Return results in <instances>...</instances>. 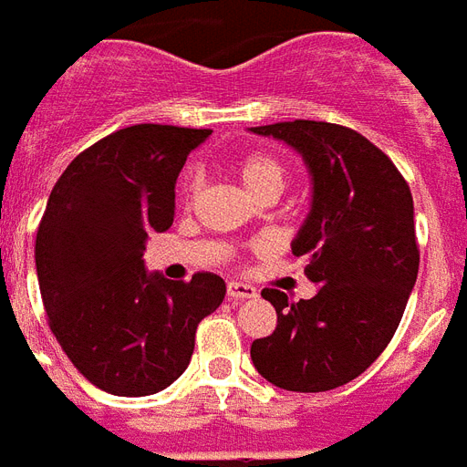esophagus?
Wrapping results in <instances>:
<instances>
[{"label": "esophagus", "instance_id": "34e87169", "mask_svg": "<svg viewBox=\"0 0 467 467\" xmlns=\"http://www.w3.org/2000/svg\"><path fill=\"white\" fill-rule=\"evenodd\" d=\"M227 296H230V299H254V296H257V289L252 285H243V282H230V285H227Z\"/></svg>", "mask_w": 467, "mask_h": 467}]
</instances>
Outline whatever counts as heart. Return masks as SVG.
<instances>
[{
    "mask_svg": "<svg viewBox=\"0 0 467 467\" xmlns=\"http://www.w3.org/2000/svg\"><path fill=\"white\" fill-rule=\"evenodd\" d=\"M237 175L252 195H265V192H279L285 185V168L275 155L250 153L237 161ZM202 190V175L192 171L185 181V202H192Z\"/></svg>",
    "mask_w": 467,
    "mask_h": 467,
    "instance_id": "1",
    "label": "heart"
}]
</instances>
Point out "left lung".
I'll return each mask as SVG.
<instances>
[{
    "label": "left lung",
    "instance_id": "left-lung-1",
    "mask_svg": "<svg viewBox=\"0 0 467 467\" xmlns=\"http://www.w3.org/2000/svg\"><path fill=\"white\" fill-rule=\"evenodd\" d=\"M296 148L314 181L312 213L292 252L319 282L292 302L262 289L277 329L252 341V364L269 383L299 393L331 391L364 374L399 329L420 252L406 178L381 148L339 123L285 120L252 128Z\"/></svg>",
    "mask_w": 467,
    "mask_h": 467
}]
</instances>
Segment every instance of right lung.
Instances as JSON below:
<instances>
[{"mask_svg":"<svg viewBox=\"0 0 467 467\" xmlns=\"http://www.w3.org/2000/svg\"><path fill=\"white\" fill-rule=\"evenodd\" d=\"M210 128L138 123L96 140L61 172L36 230V275L51 334L93 386L163 391L188 368L198 324L224 282H171L143 269L148 234L175 215V181Z\"/></svg>","mask_w":467,"mask_h":467,"instance_id":"add662e5","label":"right lung"}]
</instances>
